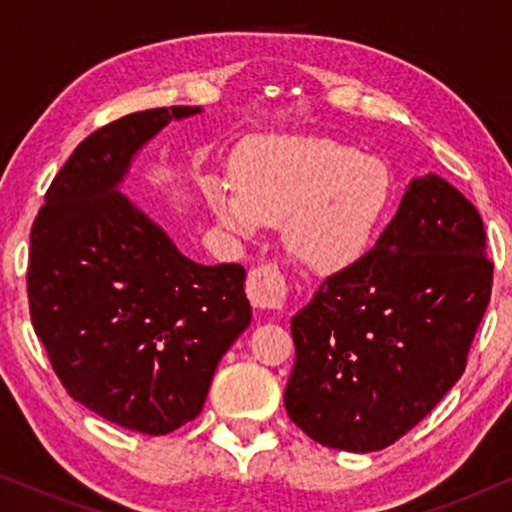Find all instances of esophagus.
I'll list each match as a JSON object with an SVG mask.
<instances>
[{
	"label": "esophagus",
	"instance_id": "1",
	"mask_svg": "<svg viewBox=\"0 0 512 512\" xmlns=\"http://www.w3.org/2000/svg\"><path fill=\"white\" fill-rule=\"evenodd\" d=\"M247 296L258 310H282L286 303V279L277 265H258L249 272Z\"/></svg>",
	"mask_w": 512,
	"mask_h": 512
}]
</instances>
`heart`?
I'll list each match as a JSON object with an SVG mask.
<instances>
[{
  "label": "heart",
  "mask_w": 512,
  "mask_h": 512,
  "mask_svg": "<svg viewBox=\"0 0 512 512\" xmlns=\"http://www.w3.org/2000/svg\"><path fill=\"white\" fill-rule=\"evenodd\" d=\"M391 198L387 163L328 137L261 139L237 156L235 188H209L223 226L251 237L284 221L289 254L321 275L368 254Z\"/></svg>",
  "instance_id": "heart-1"
}]
</instances>
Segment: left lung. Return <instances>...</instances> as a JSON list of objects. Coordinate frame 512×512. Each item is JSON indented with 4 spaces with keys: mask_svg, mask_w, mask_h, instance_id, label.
I'll return each mask as SVG.
<instances>
[{
    "mask_svg": "<svg viewBox=\"0 0 512 512\" xmlns=\"http://www.w3.org/2000/svg\"><path fill=\"white\" fill-rule=\"evenodd\" d=\"M485 240L457 188L412 179L375 247L291 319V422L345 452L384 450L422 422L464 373L489 305Z\"/></svg>",
    "mask_w": 512,
    "mask_h": 512,
    "instance_id": "obj_1",
    "label": "left lung"
}]
</instances>
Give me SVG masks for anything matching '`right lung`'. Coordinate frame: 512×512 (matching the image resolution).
Wrapping results in <instances>:
<instances>
[{
  "mask_svg": "<svg viewBox=\"0 0 512 512\" xmlns=\"http://www.w3.org/2000/svg\"><path fill=\"white\" fill-rule=\"evenodd\" d=\"M137 111L76 146L30 233V317L74 401L123 429L165 436L200 415L221 356L251 324L237 263L200 265L118 191L170 121Z\"/></svg>",
  "mask_w": 512,
  "mask_h": 512,
  "instance_id": "right-lung-1",
  "label": "right lung"
}]
</instances>
